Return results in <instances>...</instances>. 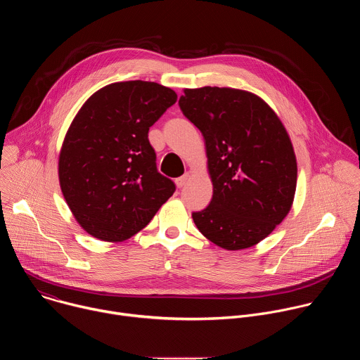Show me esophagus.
I'll return each instance as SVG.
<instances>
[{"label": "esophagus", "mask_w": 360, "mask_h": 360, "mask_svg": "<svg viewBox=\"0 0 360 360\" xmlns=\"http://www.w3.org/2000/svg\"><path fill=\"white\" fill-rule=\"evenodd\" d=\"M188 179H189V175H188V174H185V175H182V176H179V178H176V179H175V184H176V186H178V188H182V186H185V185H186Z\"/></svg>", "instance_id": "1"}]
</instances>
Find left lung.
<instances>
[{"label":"left lung","mask_w":360,"mask_h":360,"mask_svg":"<svg viewBox=\"0 0 360 360\" xmlns=\"http://www.w3.org/2000/svg\"><path fill=\"white\" fill-rule=\"evenodd\" d=\"M184 115L202 132L211 203L192 219L215 245L239 250L265 239L289 214L297 179L290 138L275 111L252 92L184 89Z\"/></svg>","instance_id":"obj_1"}]
</instances>
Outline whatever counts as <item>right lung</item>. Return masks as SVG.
<instances>
[{"instance_id": "add662e5", "label": "right lung", "mask_w": 360, "mask_h": 360, "mask_svg": "<svg viewBox=\"0 0 360 360\" xmlns=\"http://www.w3.org/2000/svg\"><path fill=\"white\" fill-rule=\"evenodd\" d=\"M176 98L157 82H114L92 94L72 120L58 178L74 218L91 236L129 239L175 192L157 169L148 131Z\"/></svg>"}]
</instances>
